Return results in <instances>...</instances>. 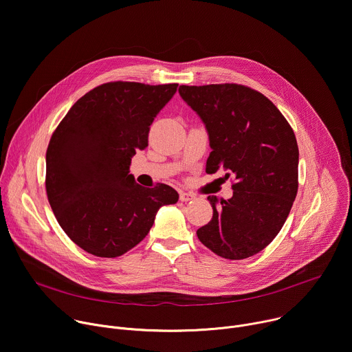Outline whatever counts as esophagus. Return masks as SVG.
<instances>
[{"label": "esophagus", "instance_id": "1", "mask_svg": "<svg viewBox=\"0 0 352 352\" xmlns=\"http://www.w3.org/2000/svg\"><path fill=\"white\" fill-rule=\"evenodd\" d=\"M195 196L192 193H188V192H181L179 193V200L181 202H190V200H193Z\"/></svg>", "mask_w": 352, "mask_h": 352}]
</instances>
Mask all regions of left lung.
<instances>
[{
  "instance_id": "left-lung-1",
  "label": "left lung",
  "mask_w": 352,
  "mask_h": 352,
  "mask_svg": "<svg viewBox=\"0 0 352 352\" xmlns=\"http://www.w3.org/2000/svg\"><path fill=\"white\" fill-rule=\"evenodd\" d=\"M178 91L209 135L206 173L223 168L226 178H235L232 197L208 196L213 217L197 238L224 259L254 256L280 232L296 196L294 131L270 100L250 87L182 85Z\"/></svg>"
}]
</instances>
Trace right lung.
Wrapping results in <instances>:
<instances>
[{
  "label": "right lung",
  "mask_w": 352,
  "mask_h": 352,
  "mask_svg": "<svg viewBox=\"0 0 352 352\" xmlns=\"http://www.w3.org/2000/svg\"><path fill=\"white\" fill-rule=\"evenodd\" d=\"M178 85L110 82L82 96L50 139L45 190L65 234L87 254L117 258L152 228L178 192L136 184L129 166Z\"/></svg>",
  "instance_id": "obj_1"
}]
</instances>
